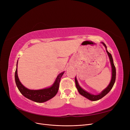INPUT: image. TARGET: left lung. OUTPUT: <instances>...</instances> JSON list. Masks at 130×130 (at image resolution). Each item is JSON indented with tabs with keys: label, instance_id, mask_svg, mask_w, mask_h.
<instances>
[{
	"label": "left lung",
	"instance_id": "1",
	"mask_svg": "<svg viewBox=\"0 0 130 130\" xmlns=\"http://www.w3.org/2000/svg\"><path fill=\"white\" fill-rule=\"evenodd\" d=\"M102 44L104 45V46L105 47L106 50V52H107L108 56L109 58V61L110 63H111V67H112V78H111V80L110 81V83L108 85V86L106 87L104 90H103L100 94H97V95H94V94H92L87 91H86L84 89H82L78 84V81L77 80V78L75 77V84H76V88L77 89V90L78 93H79L81 95L84 96V97L86 98L87 99L91 100V101H96L99 100L101 98H103L104 96H105L106 94H107L110 90H111L113 86L115 83L116 81V67L115 66V64H114L113 63V58L111 55V54H110L107 50V46H106V44L104 43L101 42Z\"/></svg>",
	"mask_w": 130,
	"mask_h": 130
}]
</instances>
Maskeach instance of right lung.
<instances>
[{"label":"right lung","mask_w":130,"mask_h":130,"mask_svg":"<svg viewBox=\"0 0 130 130\" xmlns=\"http://www.w3.org/2000/svg\"><path fill=\"white\" fill-rule=\"evenodd\" d=\"M17 64L18 61L14 75L15 82L19 92L21 93L23 95H24L27 99L39 103H44V102L51 99L56 95L58 90L61 78L63 75L64 72H62L58 75L54 83L51 87L42 89L31 90L25 87L19 81L17 74Z\"/></svg>","instance_id":"right-lung-1"}]
</instances>
